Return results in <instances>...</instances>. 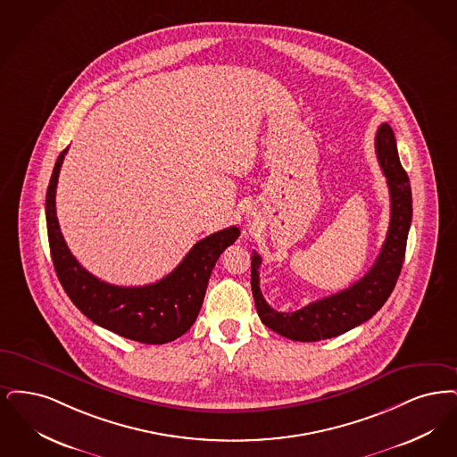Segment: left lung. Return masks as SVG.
Wrapping results in <instances>:
<instances>
[{
    "mask_svg": "<svg viewBox=\"0 0 457 457\" xmlns=\"http://www.w3.org/2000/svg\"><path fill=\"white\" fill-rule=\"evenodd\" d=\"M378 163L387 179L391 198V220L387 236L374 266L346 290L316 300L295 312H278L268 305L259 288L261 256L253 251L251 287L259 318L264 326L294 341H319L339 337L369 320L396 287L403 268L406 240L413 215L410 179L397 155L395 131L387 122L380 124L376 135Z\"/></svg>",
    "mask_w": 457,
    "mask_h": 457,
    "instance_id": "1",
    "label": "left lung"
}]
</instances>
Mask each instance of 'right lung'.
<instances>
[{"instance_id": "add662e5", "label": "right lung", "mask_w": 457, "mask_h": 457, "mask_svg": "<svg viewBox=\"0 0 457 457\" xmlns=\"http://www.w3.org/2000/svg\"><path fill=\"white\" fill-rule=\"evenodd\" d=\"M64 148L54 163L46 195V221L51 258L66 295L92 322L122 337L163 345L182 337L198 318L208 279L220 254L240 230L228 227L203 238L178 268L157 283L118 287L90 275L70 253L56 217V186Z\"/></svg>"}]
</instances>
